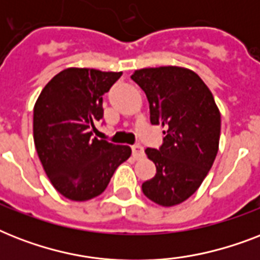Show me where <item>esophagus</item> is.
Segmentation results:
<instances>
[{"instance_id": "obj_1", "label": "esophagus", "mask_w": 260, "mask_h": 260, "mask_svg": "<svg viewBox=\"0 0 260 260\" xmlns=\"http://www.w3.org/2000/svg\"><path fill=\"white\" fill-rule=\"evenodd\" d=\"M132 155H134L135 159L143 158V156H144V150H143V147L139 146V144L132 146Z\"/></svg>"}]
</instances>
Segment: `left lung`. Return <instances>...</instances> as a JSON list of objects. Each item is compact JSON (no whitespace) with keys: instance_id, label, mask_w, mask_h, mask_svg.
Masks as SVG:
<instances>
[{"instance_id":"1","label":"left lung","mask_w":260,"mask_h":260,"mask_svg":"<svg viewBox=\"0 0 260 260\" xmlns=\"http://www.w3.org/2000/svg\"><path fill=\"white\" fill-rule=\"evenodd\" d=\"M131 78L146 93L151 124L166 126L159 150H146L156 174L143 183V193L158 205H178L196 193L213 165L221 116L210 90L189 69H142Z\"/></svg>"}]
</instances>
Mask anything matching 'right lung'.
<instances>
[{"mask_svg":"<svg viewBox=\"0 0 260 260\" xmlns=\"http://www.w3.org/2000/svg\"><path fill=\"white\" fill-rule=\"evenodd\" d=\"M122 73L70 67L42 90L34 108V140L51 183L63 197L87 201L106 189L131 156L128 146L91 135L104 117L102 95Z\"/></svg>","mask_w":260,"mask_h":260,"instance_id":"right-lung-1","label":"right lung"}]
</instances>
